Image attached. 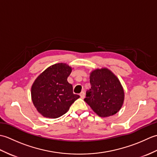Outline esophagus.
<instances>
[{
  "instance_id": "1",
  "label": "esophagus",
  "mask_w": 157,
  "mask_h": 157,
  "mask_svg": "<svg viewBox=\"0 0 157 157\" xmlns=\"http://www.w3.org/2000/svg\"><path fill=\"white\" fill-rule=\"evenodd\" d=\"M79 96H81L82 98H84L85 97V92L84 91H82L80 94H79Z\"/></svg>"
}]
</instances>
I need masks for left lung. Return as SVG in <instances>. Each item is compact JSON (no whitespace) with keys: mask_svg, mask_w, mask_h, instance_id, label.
Returning a JSON list of instances; mask_svg holds the SVG:
<instances>
[{"mask_svg":"<svg viewBox=\"0 0 157 157\" xmlns=\"http://www.w3.org/2000/svg\"><path fill=\"white\" fill-rule=\"evenodd\" d=\"M91 88L84 101L100 117L116 114L121 108L124 91L117 78L108 69H96L90 73Z\"/></svg>","mask_w":157,"mask_h":157,"instance_id":"8db88e82","label":"left lung"}]
</instances>
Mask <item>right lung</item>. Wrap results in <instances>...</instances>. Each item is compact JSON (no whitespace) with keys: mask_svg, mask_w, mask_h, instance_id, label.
I'll return each instance as SVG.
<instances>
[{"mask_svg":"<svg viewBox=\"0 0 157 157\" xmlns=\"http://www.w3.org/2000/svg\"><path fill=\"white\" fill-rule=\"evenodd\" d=\"M71 68L65 63H58L46 69L32 85V102L38 111L45 117L58 118L68 111L77 99L73 86L67 82Z\"/></svg>","mask_w":157,"mask_h":157,"instance_id":"1","label":"right lung"}]
</instances>
